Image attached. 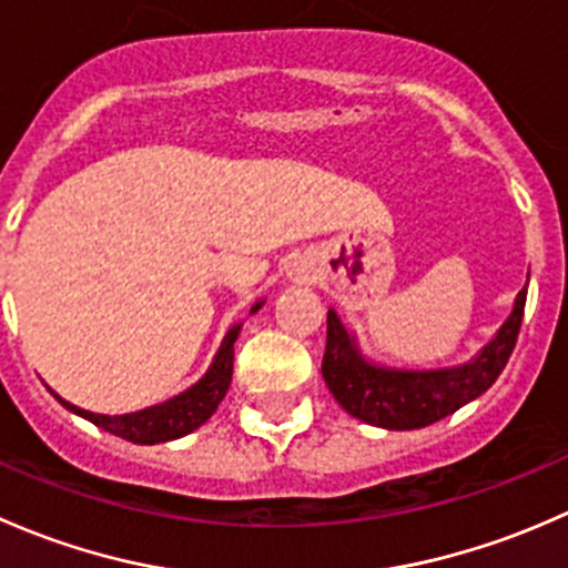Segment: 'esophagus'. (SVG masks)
Segmentation results:
<instances>
[{
	"mask_svg": "<svg viewBox=\"0 0 568 568\" xmlns=\"http://www.w3.org/2000/svg\"><path fill=\"white\" fill-rule=\"evenodd\" d=\"M295 282H308V271H295Z\"/></svg>",
	"mask_w": 568,
	"mask_h": 568,
	"instance_id": "obj_1",
	"label": "esophagus"
}]
</instances>
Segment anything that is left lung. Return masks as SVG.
<instances>
[{
    "instance_id": "obj_1",
    "label": "left lung",
    "mask_w": 568,
    "mask_h": 568,
    "mask_svg": "<svg viewBox=\"0 0 568 568\" xmlns=\"http://www.w3.org/2000/svg\"><path fill=\"white\" fill-rule=\"evenodd\" d=\"M525 297H528V290L519 292L498 336L476 358L454 369L432 372H399L369 364L336 312H327V342L323 355L327 390L344 410L372 426L420 429V426L435 424L481 396L506 369L514 344H517L519 325H523Z\"/></svg>"
}]
</instances>
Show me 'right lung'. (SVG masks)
Here are the masks:
<instances>
[{"label":"right lung","mask_w":568,"mask_h":568,"mask_svg":"<svg viewBox=\"0 0 568 568\" xmlns=\"http://www.w3.org/2000/svg\"><path fill=\"white\" fill-rule=\"evenodd\" d=\"M260 306L262 301L254 303V306H251V314L260 312ZM237 333H241V325L230 327V333H226L224 342H221L219 353H215L213 366H210L207 374H204L196 385H191L189 390H183V394L174 396V399L163 402V405L148 407V410L125 415H101L70 405L62 396H57L54 390H51V394H54L57 399L62 402V407H68L70 413L92 420V424L111 432V435L122 437V440L139 443V446L178 440V437L199 429L210 415L219 410L221 399H224L232 383V361H235Z\"/></svg>","instance_id":"right-lung-1"}]
</instances>
